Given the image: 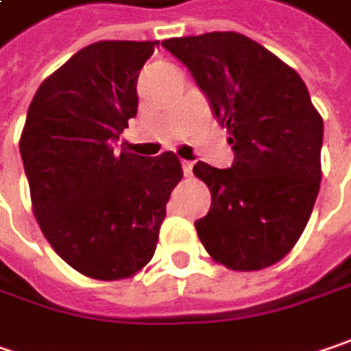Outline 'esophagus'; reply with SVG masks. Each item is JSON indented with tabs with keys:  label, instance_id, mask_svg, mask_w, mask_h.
I'll use <instances>...</instances> for the list:
<instances>
[{
	"label": "esophagus",
	"instance_id": "obj_1",
	"mask_svg": "<svg viewBox=\"0 0 351 351\" xmlns=\"http://www.w3.org/2000/svg\"><path fill=\"white\" fill-rule=\"evenodd\" d=\"M182 167H184L185 176H191V169H193V162H182Z\"/></svg>",
	"mask_w": 351,
	"mask_h": 351
}]
</instances>
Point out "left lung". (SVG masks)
<instances>
[{
    "label": "left lung",
    "mask_w": 351,
    "mask_h": 351,
    "mask_svg": "<svg viewBox=\"0 0 351 351\" xmlns=\"http://www.w3.org/2000/svg\"><path fill=\"white\" fill-rule=\"evenodd\" d=\"M162 47L189 69L235 152L227 169L193 166L211 191L209 213L195 221L199 241L231 271L267 269L296 245L318 197L322 116L300 75L241 33Z\"/></svg>",
    "instance_id": "8db88e82"
}]
</instances>
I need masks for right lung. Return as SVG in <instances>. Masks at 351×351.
<instances>
[{"label":"right lung","mask_w":351,"mask_h":351,"mask_svg":"<svg viewBox=\"0 0 351 351\" xmlns=\"http://www.w3.org/2000/svg\"><path fill=\"white\" fill-rule=\"evenodd\" d=\"M158 41H98L41 82L19 152L45 239L98 280L128 278L152 261L171 189L173 152L144 158L116 140L138 112L136 82Z\"/></svg>","instance_id":"right-lung-1"}]
</instances>
